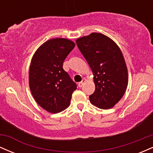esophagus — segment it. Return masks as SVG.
<instances>
[{
  "mask_svg": "<svg viewBox=\"0 0 153 153\" xmlns=\"http://www.w3.org/2000/svg\"><path fill=\"white\" fill-rule=\"evenodd\" d=\"M86 81V79L85 78H82V81L81 82H80L78 83V86H79V88H81L82 85H83V84L85 83V82Z\"/></svg>",
  "mask_w": 153,
  "mask_h": 153,
  "instance_id": "34e87169",
  "label": "esophagus"
}]
</instances>
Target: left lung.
<instances>
[{"mask_svg":"<svg viewBox=\"0 0 153 153\" xmlns=\"http://www.w3.org/2000/svg\"><path fill=\"white\" fill-rule=\"evenodd\" d=\"M78 49L90 66L95 83L91 103L108 109L120 101L127 90L128 71L122 51L111 39L94 32L76 39Z\"/></svg>","mask_w":153,"mask_h":153,"instance_id":"1","label":"left lung"}]
</instances>
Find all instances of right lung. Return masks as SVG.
I'll list each match as a JSON object with an SVG mask.
<instances>
[{"label": "right lung", "mask_w": 153, "mask_h": 153, "mask_svg": "<svg viewBox=\"0 0 153 153\" xmlns=\"http://www.w3.org/2000/svg\"><path fill=\"white\" fill-rule=\"evenodd\" d=\"M75 46L65 38L51 39L36 50L29 73L30 91L36 103L47 111L66 109L77 85L63 70V62Z\"/></svg>", "instance_id": "1"}]
</instances>
